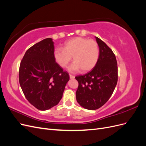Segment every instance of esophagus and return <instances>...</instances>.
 I'll list each match as a JSON object with an SVG mask.
<instances>
[{"label": "esophagus", "mask_w": 146, "mask_h": 146, "mask_svg": "<svg viewBox=\"0 0 146 146\" xmlns=\"http://www.w3.org/2000/svg\"><path fill=\"white\" fill-rule=\"evenodd\" d=\"M69 77H70V78L71 79H74L75 78V76H72V75H69Z\"/></svg>", "instance_id": "34e87169"}]
</instances>
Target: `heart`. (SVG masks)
Here are the masks:
<instances>
[{
	"label": "heart",
	"instance_id": "b5f03b06",
	"mask_svg": "<svg viewBox=\"0 0 146 146\" xmlns=\"http://www.w3.org/2000/svg\"><path fill=\"white\" fill-rule=\"evenodd\" d=\"M74 62L70 66L71 72L90 71L94 68L99 57V47L94 40L83 37H76L66 41L63 48H56L54 57L60 67H68L70 61Z\"/></svg>",
	"mask_w": 146,
	"mask_h": 146
}]
</instances>
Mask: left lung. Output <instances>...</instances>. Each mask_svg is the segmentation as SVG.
<instances>
[{
  "label": "left lung",
  "mask_w": 146,
  "mask_h": 146,
  "mask_svg": "<svg viewBox=\"0 0 146 146\" xmlns=\"http://www.w3.org/2000/svg\"><path fill=\"white\" fill-rule=\"evenodd\" d=\"M99 47L98 63L90 72L76 77L77 102L87 110L100 108L108 100L117 82V64L112 50L96 36Z\"/></svg>",
  "instance_id": "left-lung-1"
}]
</instances>
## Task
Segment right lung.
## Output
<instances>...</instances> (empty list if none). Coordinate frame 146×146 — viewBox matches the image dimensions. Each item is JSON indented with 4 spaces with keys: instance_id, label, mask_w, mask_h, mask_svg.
<instances>
[{
    "instance_id": "add662e5",
    "label": "right lung",
    "mask_w": 146,
    "mask_h": 146,
    "mask_svg": "<svg viewBox=\"0 0 146 146\" xmlns=\"http://www.w3.org/2000/svg\"><path fill=\"white\" fill-rule=\"evenodd\" d=\"M52 39H44L26 51L20 64L21 89L29 102L42 111L59 103L69 80L68 72L56 63Z\"/></svg>"
}]
</instances>
